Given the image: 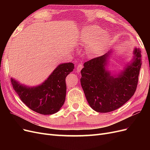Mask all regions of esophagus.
I'll use <instances>...</instances> for the list:
<instances>
[{
  "label": "esophagus",
  "mask_w": 150,
  "mask_h": 150,
  "mask_svg": "<svg viewBox=\"0 0 150 150\" xmlns=\"http://www.w3.org/2000/svg\"><path fill=\"white\" fill-rule=\"evenodd\" d=\"M83 64H78V66H77V68H76V72H78V73H79L81 69H83Z\"/></svg>",
  "instance_id": "1"
}]
</instances>
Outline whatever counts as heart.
I'll return each instance as SVG.
<instances>
[{
    "label": "heart",
    "mask_w": 150,
    "mask_h": 150,
    "mask_svg": "<svg viewBox=\"0 0 150 150\" xmlns=\"http://www.w3.org/2000/svg\"><path fill=\"white\" fill-rule=\"evenodd\" d=\"M111 41L110 34L104 33L98 25H91L84 28L79 35L80 46H89L88 50L93 56H99L108 48Z\"/></svg>",
    "instance_id": "b5f03b06"
}]
</instances>
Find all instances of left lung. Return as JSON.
I'll use <instances>...</instances> for the list:
<instances>
[{
	"mask_svg": "<svg viewBox=\"0 0 150 150\" xmlns=\"http://www.w3.org/2000/svg\"><path fill=\"white\" fill-rule=\"evenodd\" d=\"M114 49L84 64L81 84L90 107L99 112H108L121 107L137 89L142 66L139 48L134 47L131 59L123 69L115 72L108 67Z\"/></svg>",
	"mask_w": 150,
	"mask_h": 150,
	"instance_id": "1",
	"label": "left lung"
}]
</instances>
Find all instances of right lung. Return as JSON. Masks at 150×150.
<instances>
[{"instance_id":"right-lung-1","label":"right lung","mask_w":150,"mask_h":150,"mask_svg":"<svg viewBox=\"0 0 150 150\" xmlns=\"http://www.w3.org/2000/svg\"><path fill=\"white\" fill-rule=\"evenodd\" d=\"M74 69L72 62L59 64L43 83L29 86L11 78L13 89L27 106L42 115H52L60 110L66 94V78Z\"/></svg>"}]
</instances>
